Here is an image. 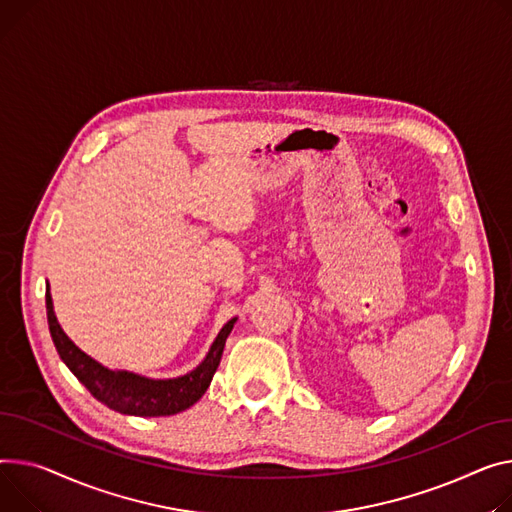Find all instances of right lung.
I'll return each mask as SVG.
<instances>
[{"mask_svg": "<svg viewBox=\"0 0 512 512\" xmlns=\"http://www.w3.org/2000/svg\"><path fill=\"white\" fill-rule=\"evenodd\" d=\"M47 321L57 348L59 358L65 366L74 372V377L111 410L125 416L140 418H158V416H175L185 412L187 407L197 403L201 395L208 391L214 372L220 364L226 337L230 335L236 317H232L216 335L206 358H203L193 370L173 379H150L144 374L131 370H113L102 366L86 352H82L70 337L61 329L55 311L51 290L47 288Z\"/></svg>", "mask_w": 512, "mask_h": 512, "instance_id": "1", "label": "right lung"}]
</instances>
